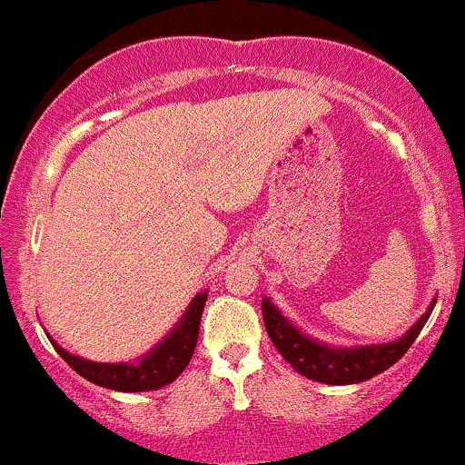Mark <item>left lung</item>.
<instances>
[{
  "label": "left lung",
  "instance_id": "obj_1",
  "mask_svg": "<svg viewBox=\"0 0 465 465\" xmlns=\"http://www.w3.org/2000/svg\"><path fill=\"white\" fill-rule=\"evenodd\" d=\"M433 308L435 303H430V308L421 314L420 322L402 339L393 341V343L365 345V348H328V345L317 343V341L303 336L297 328H292L273 303L262 297L266 332H269L277 351L302 376L325 382V385H354V382L370 381V378L389 370L393 362H398L407 354L424 323L429 322Z\"/></svg>",
  "mask_w": 465,
  "mask_h": 465
}]
</instances>
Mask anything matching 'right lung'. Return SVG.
I'll use <instances>...</instances> for the list:
<instances>
[{
  "label": "right lung",
  "mask_w": 465,
  "mask_h": 465,
  "mask_svg": "<svg viewBox=\"0 0 465 465\" xmlns=\"http://www.w3.org/2000/svg\"><path fill=\"white\" fill-rule=\"evenodd\" d=\"M205 302L207 292H199L168 339H163L140 362H114V365L111 362H92L80 359V356H72L69 351L58 348L54 341H52V345L74 371L94 385L114 389V391H153V389H162L177 381L181 371L188 367L192 354H194L196 339H199L201 314Z\"/></svg>",
  "instance_id": "add662e5"
}]
</instances>
